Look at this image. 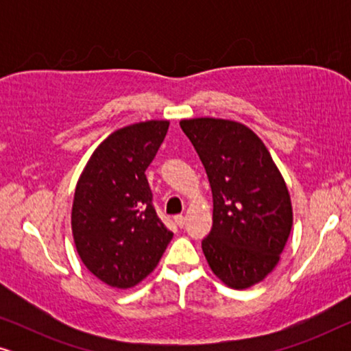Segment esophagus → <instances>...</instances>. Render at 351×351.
<instances>
[{
	"label": "esophagus",
	"mask_w": 351,
	"mask_h": 351,
	"mask_svg": "<svg viewBox=\"0 0 351 351\" xmlns=\"http://www.w3.org/2000/svg\"><path fill=\"white\" fill-rule=\"evenodd\" d=\"M174 220H176V223H177V225H179V227H180V228H184V227H185V217H184V215H182V214H179V215H176V217H174Z\"/></svg>",
	"instance_id": "esophagus-1"
}]
</instances>
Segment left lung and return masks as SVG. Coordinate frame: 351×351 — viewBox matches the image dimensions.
Masks as SVG:
<instances>
[{
	"label": "left lung",
	"mask_w": 351,
	"mask_h": 351,
	"mask_svg": "<svg viewBox=\"0 0 351 351\" xmlns=\"http://www.w3.org/2000/svg\"><path fill=\"white\" fill-rule=\"evenodd\" d=\"M213 190V228L201 246L210 270L234 289L262 281L280 261L292 227L287 186L251 129L228 119L180 121Z\"/></svg>",
	"instance_id": "left-lung-1"
}]
</instances>
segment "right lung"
I'll return each mask as SVG.
<instances>
[{
  "label": "right lung",
  "mask_w": 351,
  "mask_h": 351,
  "mask_svg": "<svg viewBox=\"0 0 351 351\" xmlns=\"http://www.w3.org/2000/svg\"><path fill=\"white\" fill-rule=\"evenodd\" d=\"M167 128V121H145L110 134L76 185V251L86 268L112 287L128 289L150 275L172 239L145 176Z\"/></svg>",
  "instance_id": "obj_1"
}]
</instances>
